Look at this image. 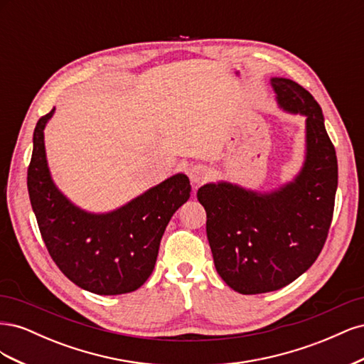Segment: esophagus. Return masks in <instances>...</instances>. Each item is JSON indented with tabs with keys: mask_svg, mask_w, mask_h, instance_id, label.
Segmentation results:
<instances>
[{
	"mask_svg": "<svg viewBox=\"0 0 364 364\" xmlns=\"http://www.w3.org/2000/svg\"><path fill=\"white\" fill-rule=\"evenodd\" d=\"M190 179L191 182L197 186L203 183L209 178V170L205 167V165H194V167L190 168Z\"/></svg>",
	"mask_w": 364,
	"mask_h": 364,
	"instance_id": "esophagus-1",
	"label": "esophagus"
}]
</instances>
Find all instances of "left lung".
Wrapping results in <instances>:
<instances>
[{
	"label": "left lung",
	"instance_id": "left-lung-1",
	"mask_svg": "<svg viewBox=\"0 0 364 364\" xmlns=\"http://www.w3.org/2000/svg\"><path fill=\"white\" fill-rule=\"evenodd\" d=\"M284 112L305 117V158L294 179L272 191L218 181L200 186L215 270L241 294L279 290L313 266L333 220L337 156L322 109L301 85L272 77Z\"/></svg>",
	"mask_w": 364,
	"mask_h": 364
}]
</instances>
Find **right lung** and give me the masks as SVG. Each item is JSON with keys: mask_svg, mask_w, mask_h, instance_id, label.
<instances>
[{"mask_svg": "<svg viewBox=\"0 0 364 364\" xmlns=\"http://www.w3.org/2000/svg\"><path fill=\"white\" fill-rule=\"evenodd\" d=\"M53 114L54 109L35 127L27 173L43 243L60 272L80 289L105 296L135 291L155 269L170 218L190 199L188 176L173 174L114 211H85L51 178L43 130Z\"/></svg>", "mask_w": 364, "mask_h": 364, "instance_id": "right-lung-1", "label": "right lung"}]
</instances>
